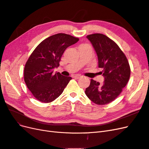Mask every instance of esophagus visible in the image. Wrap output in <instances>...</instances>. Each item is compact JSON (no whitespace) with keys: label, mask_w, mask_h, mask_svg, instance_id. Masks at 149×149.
Instances as JSON below:
<instances>
[{"label":"esophagus","mask_w":149,"mask_h":149,"mask_svg":"<svg viewBox=\"0 0 149 149\" xmlns=\"http://www.w3.org/2000/svg\"><path fill=\"white\" fill-rule=\"evenodd\" d=\"M81 77V76L79 75V74H75V75L73 76V78H76V79H78V78H79Z\"/></svg>","instance_id":"esophagus-1"}]
</instances>
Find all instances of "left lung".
<instances>
[{
	"label": "left lung",
	"mask_w": 149,
	"mask_h": 149,
	"mask_svg": "<svg viewBox=\"0 0 149 149\" xmlns=\"http://www.w3.org/2000/svg\"><path fill=\"white\" fill-rule=\"evenodd\" d=\"M86 37L96 52L99 68H103L104 81L100 84L91 79L85 93L96 104H107L116 99L127 84L130 75L129 61L118 45L105 35L94 33Z\"/></svg>",
	"instance_id": "left-lung-1"
}]
</instances>
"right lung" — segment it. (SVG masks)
<instances>
[{"label":"right lung","mask_w":149,"mask_h":149,"mask_svg":"<svg viewBox=\"0 0 149 149\" xmlns=\"http://www.w3.org/2000/svg\"><path fill=\"white\" fill-rule=\"evenodd\" d=\"M78 40L65 33L53 35L43 40L30 55L25 66L24 81L39 101L48 103L56 100L72 79L59 72L54 74L53 69L60 66L65 49Z\"/></svg>","instance_id":"add662e5"}]
</instances>
